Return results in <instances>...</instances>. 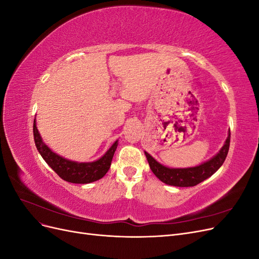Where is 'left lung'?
Wrapping results in <instances>:
<instances>
[{"mask_svg":"<svg viewBox=\"0 0 259 259\" xmlns=\"http://www.w3.org/2000/svg\"><path fill=\"white\" fill-rule=\"evenodd\" d=\"M229 146L230 131L222 150L219 151L213 159L201 164L199 166L189 168H168L163 166L159 162H156L149 153L145 152V154L153 174L158 177L161 182L166 185L176 187H193L213 175L215 171L223 165V163L226 160V156L228 154Z\"/></svg>","mask_w":259,"mask_h":259,"instance_id":"1","label":"left lung"}]
</instances>
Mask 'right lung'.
<instances>
[{
  "label": "right lung",
  "mask_w": 259,
  "mask_h": 259,
  "mask_svg": "<svg viewBox=\"0 0 259 259\" xmlns=\"http://www.w3.org/2000/svg\"><path fill=\"white\" fill-rule=\"evenodd\" d=\"M33 136L37 151L40 152L45 162L61 179L73 184H90L103 178L107 174L108 169L110 168L113 154L117 147V142H115L106 154L95 162L77 163L61 158L58 154L54 153L42 142V138L36 128L35 120L33 122Z\"/></svg>",
  "instance_id": "obj_1"
}]
</instances>
